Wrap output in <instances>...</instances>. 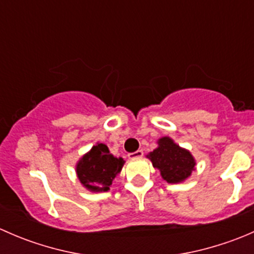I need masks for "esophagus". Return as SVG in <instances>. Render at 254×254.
Listing matches in <instances>:
<instances>
[{"instance_id":"esophagus-1","label":"esophagus","mask_w":254,"mask_h":254,"mask_svg":"<svg viewBox=\"0 0 254 254\" xmlns=\"http://www.w3.org/2000/svg\"><path fill=\"white\" fill-rule=\"evenodd\" d=\"M142 156H143L142 150H137V151H135V152L129 153L130 158H139V157H142Z\"/></svg>"}]
</instances>
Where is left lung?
Wrapping results in <instances>:
<instances>
[{
    "instance_id": "1",
    "label": "left lung",
    "mask_w": 254,
    "mask_h": 254,
    "mask_svg": "<svg viewBox=\"0 0 254 254\" xmlns=\"http://www.w3.org/2000/svg\"><path fill=\"white\" fill-rule=\"evenodd\" d=\"M153 167L168 183H181L191 175L195 161L191 153L179 147L172 139L165 136L158 140V147L147 156Z\"/></svg>"
}]
</instances>
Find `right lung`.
<instances>
[{
  "label": "right lung",
  "instance_id": "add662e5",
  "mask_svg": "<svg viewBox=\"0 0 254 254\" xmlns=\"http://www.w3.org/2000/svg\"><path fill=\"white\" fill-rule=\"evenodd\" d=\"M125 161L114 157L104 143H97L76 166V172L82 184L92 191H107L113 179L120 173Z\"/></svg>",
  "mask_w": 254,
  "mask_h": 254
}]
</instances>
